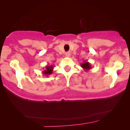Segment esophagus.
<instances>
[{
	"mask_svg": "<svg viewBox=\"0 0 130 130\" xmlns=\"http://www.w3.org/2000/svg\"><path fill=\"white\" fill-rule=\"evenodd\" d=\"M65 55H66L67 57H69L70 56V55H71V53H70V52H67V53H66V54H65Z\"/></svg>",
	"mask_w": 130,
	"mask_h": 130,
	"instance_id": "34e87169",
	"label": "esophagus"
}]
</instances>
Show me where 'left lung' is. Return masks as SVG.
<instances>
[{
  "label": "left lung",
  "mask_w": 130,
  "mask_h": 130,
  "mask_svg": "<svg viewBox=\"0 0 130 130\" xmlns=\"http://www.w3.org/2000/svg\"><path fill=\"white\" fill-rule=\"evenodd\" d=\"M80 67L84 69L86 71H87L88 70H90L92 68V67H91L90 63H89V62H87V61H84L83 63L80 64Z\"/></svg>",
  "instance_id": "8db88e82"
}]
</instances>
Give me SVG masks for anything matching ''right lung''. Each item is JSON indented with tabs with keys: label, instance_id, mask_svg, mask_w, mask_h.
Segmentation results:
<instances>
[{
	"label": "right lung",
	"instance_id": "obj_1",
	"mask_svg": "<svg viewBox=\"0 0 130 130\" xmlns=\"http://www.w3.org/2000/svg\"><path fill=\"white\" fill-rule=\"evenodd\" d=\"M54 69L53 65H49V66L45 67V70L43 71V74L44 76H48L53 73Z\"/></svg>",
	"mask_w": 130,
	"mask_h": 130
}]
</instances>
